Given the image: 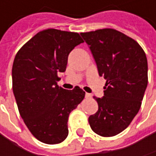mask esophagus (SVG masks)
Wrapping results in <instances>:
<instances>
[{"instance_id":"obj_1","label":"esophagus","mask_w":156,"mask_h":156,"mask_svg":"<svg viewBox=\"0 0 156 156\" xmlns=\"http://www.w3.org/2000/svg\"><path fill=\"white\" fill-rule=\"evenodd\" d=\"M85 98L89 99V98H92V96H91L90 94H88V93H86V95H85Z\"/></svg>"}]
</instances>
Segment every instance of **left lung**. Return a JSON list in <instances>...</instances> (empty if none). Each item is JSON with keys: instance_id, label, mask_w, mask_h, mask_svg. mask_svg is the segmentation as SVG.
Here are the masks:
<instances>
[{"instance_id": "left-lung-1", "label": "left lung", "mask_w": 156, "mask_h": 156, "mask_svg": "<svg viewBox=\"0 0 156 156\" xmlns=\"http://www.w3.org/2000/svg\"><path fill=\"white\" fill-rule=\"evenodd\" d=\"M80 35L89 46L99 76L107 80L104 97H94L98 110L88 117V123L101 136H116L130 125L141 108L148 83L145 53L135 40L114 29Z\"/></svg>"}]
</instances>
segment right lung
<instances>
[{
	"label": "right lung",
	"mask_w": 156,
	"mask_h": 156,
	"mask_svg": "<svg viewBox=\"0 0 156 156\" xmlns=\"http://www.w3.org/2000/svg\"><path fill=\"white\" fill-rule=\"evenodd\" d=\"M84 42L77 32L48 29L38 32L17 52L12 65V90L18 109L34 137L56 144L69 135L70 112L84 99L75 87H58V72L67 68L70 51Z\"/></svg>",
	"instance_id": "obj_1"
}]
</instances>
